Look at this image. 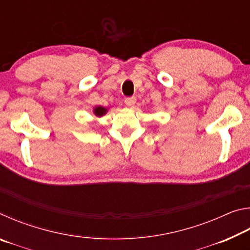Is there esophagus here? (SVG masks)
<instances>
[{
	"instance_id": "1",
	"label": "esophagus",
	"mask_w": 250,
	"mask_h": 250,
	"mask_svg": "<svg viewBox=\"0 0 250 250\" xmlns=\"http://www.w3.org/2000/svg\"><path fill=\"white\" fill-rule=\"evenodd\" d=\"M135 101H137L135 97H128V98L125 99V104L128 105V107H132V105H134Z\"/></svg>"
}]
</instances>
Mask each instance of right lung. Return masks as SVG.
Segmentation results:
<instances>
[{"label": "right lung", "instance_id": "obj_1", "mask_svg": "<svg viewBox=\"0 0 250 250\" xmlns=\"http://www.w3.org/2000/svg\"><path fill=\"white\" fill-rule=\"evenodd\" d=\"M92 111H94L96 117L101 118V117H104V116L105 115V113L108 112V108L101 107V105H97V107H95L94 110H92Z\"/></svg>", "mask_w": 250, "mask_h": 250}]
</instances>
